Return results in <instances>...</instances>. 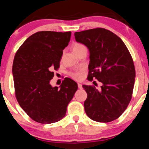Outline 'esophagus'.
I'll return each instance as SVG.
<instances>
[{
	"label": "esophagus",
	"mask_w": 149,
	"mask_h": 149,
	"mask_svg": "<svg viewBox=\"0 0 149 149\" xmlns=\"http://www.w3.org/2000/svg\"><path fill=\"white\" fill-rule=\"evenodd\" d=\"M78 87L79 89H82L83 88L82 84H81V83H78Z\"/></svg>",
	"instance_id": "34e87169"
}]
</instances>
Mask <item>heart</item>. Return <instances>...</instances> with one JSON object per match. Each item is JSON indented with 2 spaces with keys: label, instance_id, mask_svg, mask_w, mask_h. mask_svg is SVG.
Masks as SVG:
<instances>
[{
  "label": "heart",
  "instance_id": "heart-1",
  "mask_svg": "<svg viewBox=\"0 0 149 149\" xmlns=\"http://www.w3.org/2000/svg\"><path fill=\"white\" fill-rule=\"evenodd\" d=\"M83 47H85V46L83 45L82 44L75 43L74 45H73L72 49H73V51H76V50L80 49L83 48ZM70 75H71V77H72V78H74V79H76V80H80V79L82 78V77H83L82 72H74V73H70Z\"/></svg>",
  "mask_w": 149,
  "mask_h": 149
}]
</instances>
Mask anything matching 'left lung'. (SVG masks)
Wrapping results in <instances>:
<instances>
[{"label":"left lung","mask_w":149,"mask_h":149,"mask_svg":"<svg viewBox=\"0 0 149 149\" xmlns=\"http://www.w3.org/2000/svg\"><path fill=\"white\" fill-rule=\"evenodd\" d=\"M76 41L89 52L88 80L102 83L101 90L83 85L87 97L85 111L97 122L113 121L125 111L131 100L136 72L133 60L121 38L104 28L74 32Z\"/></svg>","instance_id":"1"}]
</instances>
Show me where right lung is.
<instances>
[{"label":"right lung","instance_id":"obj_1","mask_svg":"<svg viewBox=\"0 0 149 149\" xmlns=\"http://www.w3.org/2000/svg\"><path fill=\"white\" fill-rule=\"evenodd\" d=\"M70 36L71 32H38L28 37L15 54L12 72L16 98L38 123H53L64 118L78 89L77 83L69 78L59 87L50 84Z\"/></svg>","mask_w":149,"mask_h":149}]
</instances>
